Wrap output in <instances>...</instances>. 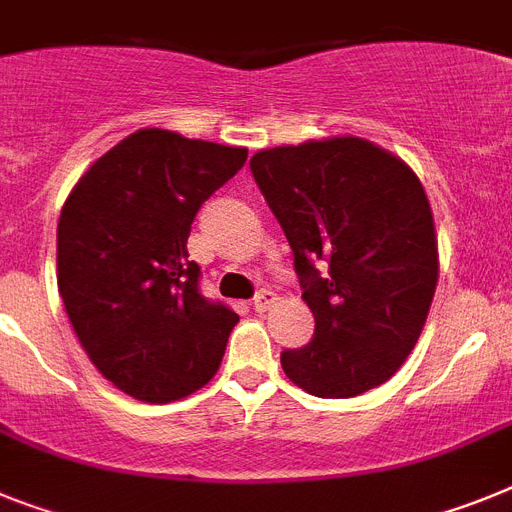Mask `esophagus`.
<instances>
[{
	"label": "esophagus",
	"mask_w": 512,
	"mask_h": 512,
	"mask_svg": "<svg viewBox=\"0 0 512 512\" xmlns=\"http://www.w3.org/2000/svg\"><path fill=\"white\" fill-rule=\"evenodd\" d=\"M273 302H276V294L270 289H260L255 294V299H252V307H255V312H265Z\"/></svg>",
	"instance_id": "34e87169"
}]
</instances>
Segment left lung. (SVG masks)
<instances>
[{
	"label": "left lung",
	"mask_w": 512,
	"mask_h": 512,
	"mask_svg": "<svg viewBox=\"0 0 512 512\" xmlns=\"http://www.w3.org/2000/svg\"><path fill=\"white\" fill-rule=\"evenodd\" d=\"M294 252L315 336L281 354L291 382L354 398L398 372L437 286L432 210L414 171L359 137L260 150L249 161Z\"/></svg>",
	"instance_id": "1"
}]
</instances>
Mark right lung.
Instances as JSON below:
<instances>
[{"mask_svg": "<svg viewBox=\"0 0 512 512\" xmlns=\"http://www.w3.org/2000/svg\"><path fill=\"white\" fill-rule=\"evenodd\" d=\"M247 150L140 130L98 158L59 216L57 281L77 341L119 390L166 403L216 375L239 315L200 291L197 210Z\"/></svg>", "mask_w": 512, "mask_h": 512, "instance_id": "1", "label": "right lung"}]
</instances>
